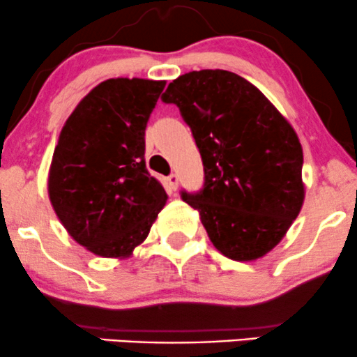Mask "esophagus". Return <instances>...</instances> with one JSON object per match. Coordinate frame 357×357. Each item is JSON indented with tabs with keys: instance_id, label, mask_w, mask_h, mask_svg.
I'll return each instance as SVG.
<instances>
[{
	"instance_id": "esophagus-1",
	"label": "esophagus",
	"mask_w": 357,
	"mask_h": 357,
	"mask_svg": "<svg viewBox=\"0 0 357 357\" xmlns=\"http://www.w3.org/2000/svg\"><path fill=\"white\" fill-rule=\"evenodd\" d=\"M166 183H167V186H169L171 191H176V188H178V176H176V174L167 176Z\"/></svg>"
}]
</instances>
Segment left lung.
I'll return each mask as SVG.
<instances>
[{"label":"left lung","instance_id":"obj_1","mask_svg":"<svg viewBox=\"0 0 357 357\" xmlns=\"http://www.w3.org/2000/svg\"><path fill=\"white\" fill-rule=\"evenodd\" d=\"M202 154L204 184L181 198L211 243L238 261L277 247L301 213L304 154L296 130L255 85L227 70L190 72L167 85Z\"/></svg>","mask_w":357,"mask_h":357}]
</instances>
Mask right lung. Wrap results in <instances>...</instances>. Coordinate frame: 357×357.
Wrapping results in <instances>:
<instances>
[{
    "label": "right lung",
    "instance_id": "add662e5",
    "mask_svg": "<svg viewBox=\"0 0 357 357\" xmlns=\"http://www.w3.org/2000/svg\"><path fill=\"white\" fill-rule=\"evenodd\" d=\"M165 80L109 79L79 102L61 127L48 196L77 243L126 258L149 235L167 195L146 169V126Z\"/></svg>",
    "mask_w": 357,
    "mask_h": 357
}]
</instances>
